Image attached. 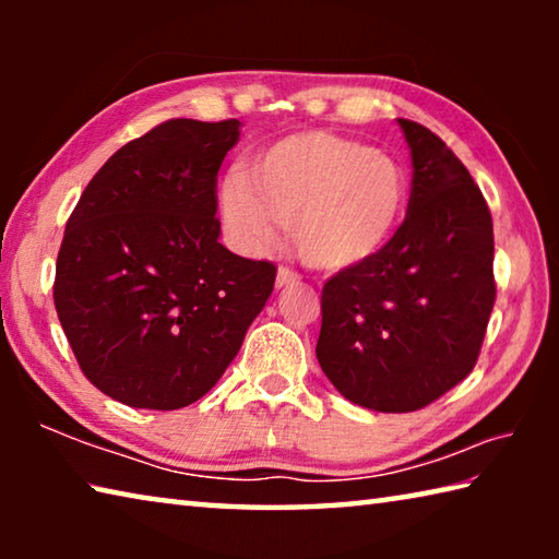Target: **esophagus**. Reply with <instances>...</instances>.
Here are the masks:
<instances>
[{"mask_svg": "<svg viewBox=\"0 0 559 559\" xmlns=\"http://www.w3.org/2000/svg\"><path fill=\"white\" fill-rule=\"evenodd\" d=\"M300 276L296 271H290L286 266L278 269V276H276V288H286V286H293V283H298Z\"/></svg>", "mask_w": 559, "mask_h": 559, "instance_id": "1", "label": "esophagus"}]
</instances>
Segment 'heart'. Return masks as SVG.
Segmentation results:
<instances>
[{
    "instance_id": "obj_1",
    "label": "heart",
    "mask_w": 559,
    "mask_h": 559,
    "mask_svg": "<svg viewBox=\"0 0 559 559\" xmlns=\"http://www.w3.org/2000/svg\"><path fill=\"white\" fill-rule=\"evenodd\" d=\"M409 182L394 157L325 130L293 132L261 147L243 175L222 182L219 210L241 251L259 253L290 226L310 269H362L400 234Z\"/></svg>"
}]
</instances>
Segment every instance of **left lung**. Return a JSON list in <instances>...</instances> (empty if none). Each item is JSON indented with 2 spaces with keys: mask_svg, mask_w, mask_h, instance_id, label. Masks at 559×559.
<instances>
[{
  "mask_svg": "<svg viewBox=\"0 0 559 559\" xmlns=\"http://www.w3.org/2000/svg\"><path fill=\"white\" fill-rule=\"evenodd\" d=\"M412 197L400 234L362 269L323 286L318 362L374 412H416L471 374L496 302L493 219L439 135L400 118Z\"/></svg>",
  "mask_w": 559,
  "mask_h": 559,
  "instance_id": "obj_1",
  "label": "left lung"
}]
</instances>
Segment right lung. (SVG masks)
Here are the masks:
<instances>
[{
	"mask_svg": "<svg viewBox=\"0 0 559 559\" xmlns=\"http://www.w3.org/2000/svg\"><path fill=\"white\" fill-rule=\"evenodd\" d=\"M239 120L175 118L122 145L66 224L53 302L83 374L135 409L173 412L219 382L276 266L219 243L216 173Z\"/></svg>",
	"mask_w": 559,
	"mask_h": 559,
	"instance_id": "right-lung-1",
	"label": "right lung"
}]
</instances>
